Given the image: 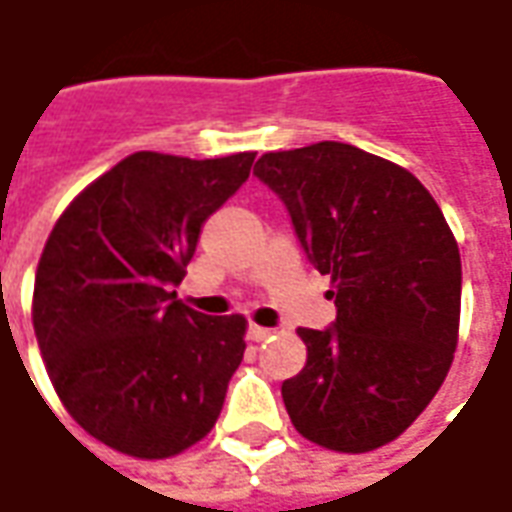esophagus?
<instances>
[{
	"instance_id": "obj_1",
	"label": "esophagus",
	"mask_w": 512,
	"mask_h": 512,
	"mask_svg": "<svg viewBox=\"0 0 512 512\" xmlns=\"http://www.w3.org/2000/svg\"><path fill=\"white\" fill-rule=\"evenodd\" d=\"M274 330H268V327H257V324H249V330H246V335H249V341H266L268 335H271Z\"/></svg>"
}]
</instances>
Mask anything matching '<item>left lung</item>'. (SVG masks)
<instances>
[{
	"mask_svg": "<svg viewBox=\"0 0 512 512\" xmlns=\"http://www.w3.org/2000/svg\"><path fill=\"white\" fill-rule=\"evenodd\" d=\"M291 216L307 260L332 277L338 316L299 327L305 368L282 402L307 441L371 452L421 416L452 366L460 252L441 207L402 166L321 141L255 163Z\"/></svg>",
	"mask_w": 512,
	"mask_h": 512,
	"instance_id": "left-lung-1",
	"label": "left lung"
}]
</instances>
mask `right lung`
<instances>
[{"mask_svg":"<svg viewBox=\"0 0 512 512\" xmlns=\"http://www.w3.org/2000/svg\"><path fill=\"white\" fill-rule=\"evenodd\" d=\"M255 152L216 160L135 152L82 191L49 232L32 327L60 402L110 449L163 460L213 430L244 360V316H205L174 285L205 221Z\"/></svg>","mask_w":512,"mask_h":512,"instance_id":"1","label":"right lung"}]
</instances>
